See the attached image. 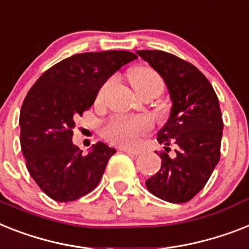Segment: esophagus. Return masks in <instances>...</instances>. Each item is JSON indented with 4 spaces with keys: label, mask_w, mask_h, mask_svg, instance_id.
Masks as SVG:
<instances>
[{
    "label": "esophagus",
    "mask_w": 249,
    "mask_h": 249,
    "mask_svg": "<svg viewBox=\"0 0 249 249\" xmlns=\"http://www.w3.org/2000/svg\"><path fill=\"white\" fill-rule=\"evenodd\" d=\"M120 151H123V152H125V153H129V155H134V156H137V155H139V153H141V149L126 148V147H123V148H120Z\"/></svg>",
    "instance_id": "1"
}]
</instances>
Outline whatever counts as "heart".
<instances>
[{
    "instance_id": "obj_1",
    "label": "heart",
    "mask_w": 249,
    "mask_h": 249,
    "mask_svg": "<svg viewBox=\"0 0 249 249\" xmlns=\"http://www.w3.org/2000/svg\"><path fill=\"white\" fill-rule=\"evenodd\" d=\"M129 79L135 90L141 94L151 87L163 88V80L155 69L149 66H137L129 71ZM114 83V78L108 79L98 90V98H102ZM152 128V121L147 116H116L108 120L102 129V134L111 143L121 145H133L139 138Z\"/></svg>"
}]
</instances>
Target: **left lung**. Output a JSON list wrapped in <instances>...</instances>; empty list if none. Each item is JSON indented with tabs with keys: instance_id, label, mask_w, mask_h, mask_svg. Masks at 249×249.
Wrapping results in <instances>:
<instances>
[{
	"instance_id": "8db88e82",
	"label": "left lung",
	"mask_w": 249,
	"mask_h": 249,
	"mask_svg": "<svg viewBox=\"0 0 249 249\" xmlns=\"http://www.w3.org/2000/svg\"><path fill=\"white\" fill-rule=\"evenodd\" d=\"M137 53L166 83L173 108L169 121L159 131L165 144L160 152L161 169L145 180L152 195L171 203H184L205 187L220 160L223 116L211 83L195 65L159 50ZM176 145L170 157L168 145Z\"/></svg>"
}]
</instances>
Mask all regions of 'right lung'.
I'll return each mask as SVG.
<instances>
[{
    "label": "right lung",
    "instance_id": "obj_1",
    "mask_svg": "<svg viewBox=\"0 0 249 249\" xmlns=\"http://www.w3.org/2000/svg\"><path fill=\"white\" fill-rule=\"evenodd\" d=\"M135 58L129 51L72 54L46 70L26 94L19 119L21 151L34 181L54 201H75L100 183L116 151L98 142L84 156L72 144V130L102 84Z\"/></svg>",
    "mask_w": 249,
    "mask_h": 249
}]
</instances>
